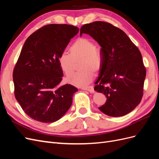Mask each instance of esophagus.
Listing matches in <instances>:
<instances>
[{"label":"esophagus","instance_id":"obj_1","mask_svg":"<svg viewBox=\"0 0 159 159\" xmlns=\"http://www.w3.org/2000/svg\"><path fill=\"white\" fill-rule=\"evenodd\" d=\"M81 89L83 90H86V91H88L90 93H93L94 92V89L93 86H89V87H86V88H82Z\"/></svg>","mask_w":159,"mask_h":159}]
</instances>
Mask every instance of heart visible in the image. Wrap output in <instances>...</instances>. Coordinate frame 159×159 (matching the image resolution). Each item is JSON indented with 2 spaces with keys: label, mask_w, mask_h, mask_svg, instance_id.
Masks as SVG:
<instances>
[{
  "label": "heart",
  "mask_w": 159,
  "mask_h": 159,
  "mask_svg": "<svg viewBox=\"0 0 159 159\" xmlns=\"http://www.w3.org/2000/svg\"><path fill=\"white\" fill-rule=\"evenodd\" d=\"M70 54L64 52L59 57V64L67 76L71 75L75 70V63L80 62L81 70L70 78L67 81L78 87H85L92 81L94 72L102 70L103 58L102 50L95 46L94 43L86 38L77 39L70 48Z\"/></svg>",
  "instance_id": "b5f03b06"
}]
</instances>
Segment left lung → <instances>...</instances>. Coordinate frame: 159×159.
<instances>
[{
	"mask_svg": "<svg viewBox=\"0 0 159 159\" xmlns=\"http://www.w3.org/2000/svg\"><path fill=\"white\" fill-rule=\"evenodd\" d=\"M88 34L102 47L103 64L94 90L107 101L99 107L111 117L125 115L141 102L146 68L138 48L120 28L95 21L81 26L80 36Z\"/></svg>",
	"mask_w": 159,
	"mask_h": 159,
	"instance_id": "8db88e82",
	"label": "left lung"
}]
</instances>
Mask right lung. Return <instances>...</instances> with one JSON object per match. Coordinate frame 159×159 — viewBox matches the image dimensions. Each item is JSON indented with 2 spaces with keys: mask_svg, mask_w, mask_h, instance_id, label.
I'll return each mask as SVG.
<instances>
[{
  "mask_svg": "<svg viewBox=\"0 0 159 159\" xmlns=\"http://www.w3.org/2000/svg\"><path fill=\"white\" fill-rule=\"evenodd\" d=\"M79 28L70 25L42 26L25 42L13 70L14 96L28 116L42 123H53L67 112L74 86H59L63 71L59 57Z\"/></svg>",
  "mask_w": 159,
  "mask_h": 159,
  "instance_id": "right-lung-1",
  "label": "right lung"
}]
</instances>
